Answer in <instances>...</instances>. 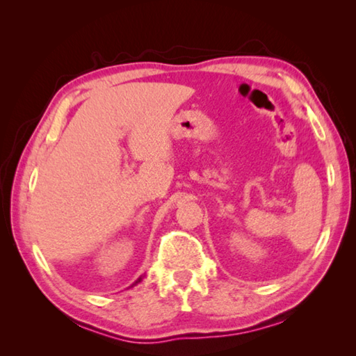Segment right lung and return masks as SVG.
<instances>
[{"mask_svg":"<svg viewBox=\"0 0 356 356\" xmlns=\"http://www.w3.org/2000/svg\"><path fill=\"white\" fill-rule=\"evenodd\" d=\"M141 281H143V276H140V278H138V280H136V281L134 282V284H131L130 287H134V286H136V284H138V282H141Z\"/></svg>","mask_w":356,"mask_h":356,"instance_id":"right-lung-1","label":"right lung"}]
</instances>
